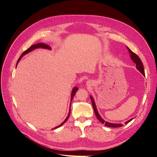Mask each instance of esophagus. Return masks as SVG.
<instances>
[{
	"label": "esophagus",
	"instance_id": "1",
	"mask_svg": "<svg viewBox=\"0 0 157 157\" xmlns=\"http://www.w3.org/2000/svg\"><path fill=\"white\" fill-rule=\"evenodd\" d=\"M86 83H87V84H88V85H89V84H90V81H87V82H86Z\"/></svg>",
	"mask_w": 157,
	"mask_h": 157
}]
</instances>
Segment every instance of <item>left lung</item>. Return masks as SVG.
Segmentation results:
<instances>
[{
  "label": "left lung",
  "mask_w": 157,
  "mask_h": 157,
  "mask_svg": "<svg viewBox=\"0 0 157 157\" xmlns=\"http://www.w3.org/2000/svg\"><path fill=\"white\" fill-rule=\"evenodd\" d=\"M127 49L129 51V53L130 55V58L131 59L134 61V62L136 63V68L140 72H141V73L142 75H145V71H144V65L143 63L141 62V60L140 59V58L138 57V56L136 55L135 53H134L128 47H127ZM90 99H91V101H92V105H93V108H94V111L95 114H96V116L97 117L98 119L100 121L102 124H105V126H108V127H112V128H117V127H121L122 126V124H115V123H111V122H109L107 121H104L103 118L101 117V116L99 115V114L97 110V108H96V103H95L94 101V99L93 98V97L92 96H90ZM132 120H133V118H131L129 121H128L125 122V124H127L128 122H130Z\"/></svg>",
  "instance_id": "obj_1"
}]
</instances>
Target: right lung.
Returning <instances> with one entry per match:
<instances>
[{"label":"right lung","instance_id":"add662e5","mask_svg":"<svg viewBox=\"0 0 157 157\" xmlns=\"http://www.w3.org/2000/svg\"><path fill=\"white\" fill-rule=\"evenodd\" d=\"M36 48H43V49H47V50H52L51 47H50V46L47 45V44H44V43H38V44H34V45H32L29 48H28L27 50H25V52H23L22 54H21V56L20 57V58H19L18 60H17V62L16 66H17V63H19V61H20V59H21V58H22V57H23V56H25V54L29 53V52H31V51H33V50H35V49H36ZM78 90V88L77 87H74V88H73L72 92H71V101L73 100V97H74V96H75V93L77 92V91ZM71 103H70V107H69V113H68V115H67V118H65V120L62 123H61V124L60 125H59V126H56V127L54 128L53 129H56V128H58L60 127L61 126H62V125L64 124V123L67 121V119H68L69 117V115H70V113H71Z\"/></svg>","mask_w":157,"mask_h":157}]
</instances>
